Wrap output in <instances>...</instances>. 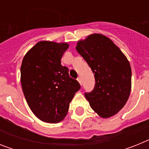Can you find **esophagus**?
I'll return each instance as SVG.
<instances>
[{"instance_id": "esophagus-1", "label": "esophagus", "mask_w": 149, "mask_h": 149, "mask_svg": "<svg viewBox=\"0 0 149 149\" xmlns=\"http://www.w3.org/2000/svg\"><path fill=\"white\" fill-rule=\"evenodd\" d=\"M77 81L79 82V84H81V86H82V81H81V77H77Z\"/></svg>"}]
</instances>
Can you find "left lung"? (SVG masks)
Returning <instances> with one entry per match:
<instances>
[{"mask_svg":"<svg viewBox=\"0 0 149 149\" xmlns=\"http://www.w3.org/2000/svg\"><path fill=\"white\" fill-rule=\"evenodd\" d=\"M76 50L94 74V89L85 93L91 108L102 118L113 116L125 106L131 93V68L127 57L111 39L98 33L79 41Z\"/></svg>","mask_w":149,"mask_h":149,"instance_id":"obj_1","label":"left lung"}]
</instances>
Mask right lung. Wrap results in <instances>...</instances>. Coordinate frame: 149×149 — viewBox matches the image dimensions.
Here are the masks:
<instances>
[{"instance_id":"right-lung-1","label":"right lung","mask_w":149,"mask_h":149,"mask_svg":"<svg viewBox=\"0 0 149 149\" xmlns=\"http://www.w3.org/2000/svg\"><path fill=\"white\" fill-rule=\"evenodd\" d=\"M68 43L39 42L24 56L21 66L22 90L38 119L58 123L68 113L69 104L81 85L68 75L61 58Z\"/></svg>"}]
</instances>
